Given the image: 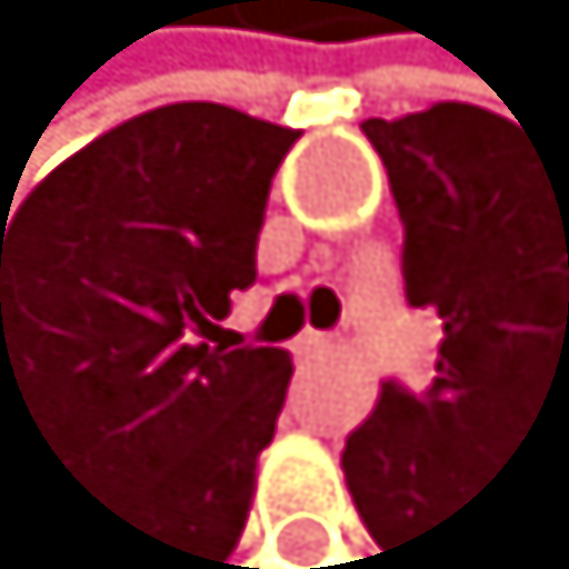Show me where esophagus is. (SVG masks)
Segmentation results:
<instances>
[{"label":"esophagus","instance_id":"esophagus-1","mask_svg":"<svg viewBox=\"0 0 569 569\" xmlns=\"http://www.w3.org/2000/svg\"><path fill=\"white\" fill-rule=\"evenodd\" d=\"M328 342H332L328 332H303V337H299V351H322Z\"/></svg>","mask_w":569,"mask_h":569}]
</instances>
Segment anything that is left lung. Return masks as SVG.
<instances>
[{"label": "left lung", "mask_w": 569, "mask_h": 569, "mask_svg": "<svg viewBox=\"0 0 569 569\" xmlns=\"http://www.w3.org/2000/svg\"><path fill=\"white\" fill-rule=\"evenodd\" d=\"M361 132L399 203L403 295L442 318V347L432 389H380L342 470L376 561L432 569L495 470L547 437L569 451V151L476 103Z\"/></svg>", "instance_id": "left-lung-1"}]
</instances>
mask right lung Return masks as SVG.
Wrapping results in <instances>:
<instances>
[{"label": "right lung", "mask_w": 569, "mask_h": 569, "mask_svg": "<svg viewBox=\"0 0 569 569\" xmlns=\"http://www.w3.org/2000/svg\"><path fill=\"white\" fill-rule=\"evenodd\" d=\"M299 132L170 103L74 151L0 227V413L132 532L141 569H218L247 528L289 351L218 328L256 284Z\"/></svg>", "instance_id": "right-lung-1"}]
</instances>
